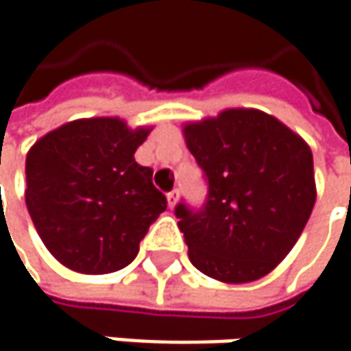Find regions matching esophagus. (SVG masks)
<instances>
[{
	"label": "esophagus",
	"mask_w": 351,
	"mask_h": 351,
	"mask_svg": "<svg viewBox=\"0 0 351 351\" xmlns=\"http://www.w3.org/2000/svg\"><path fill=\"white\" fill-rule=\"evenodd\" d=\"M167 202H169V206L171 208H175L176 202H178V191H173L167 194Z\"/></svg>",
	"instance_id": "obj_1"
}]
</instances>
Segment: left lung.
<instances>
[{"label":"left lung","instance_id":"8db88e82","mask_svg":"<svg viewBox=\"0 0 351 351\" xmlns=\"http://www.w3.org/2000/svg\"><path fill=\"white\" fill-rule=\"evenodd\" d=\"M182 133L208 178L200 212L175 210L191 263L230 285L265 277L295 247L316 202L311 147L253 108L189 121Z\"/></svg>","mask_w":351,"mask_h":351}]
</instances>
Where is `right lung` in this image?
<instances>
[{"mask_svg": "<svg viewBox=\"0 0 351 351\" xmlns=\"http://www.w3.org/2000/svg\"><path fill=\"white\" fill-rule=\"evenodd\" d=\"M151 128L119 117L74 119L43 135L25 160V202L38 237L76 273L130 265L149 226L167 210L153 171L135 160Z\"/></svg>", "mask_w": 351, "mask_h": 351, "instance_id": "right-lung-1", "label": "right lung"}]
</instances>
